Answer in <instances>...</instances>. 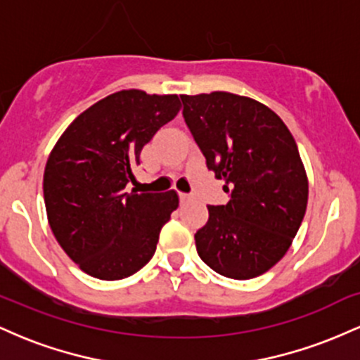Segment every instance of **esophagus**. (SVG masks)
Listing matches in <instances>:
<instances>
[{
  "label": "esophagus",
  "instance_id": "esophagus-1",
  "mask_svg": "<svg viewBox=\"0 0 360 360\" xmlns=\"http://www.w3.org/2000/svg\"><path fill=\"white\" fill-rule=\"evenodd\" d=\"M179 200L181 203H188L189 200H191V194H186V193H179Z\"/></svg>",
  "mask_w": 360,
  "mask_h": 360
}]
</instances>
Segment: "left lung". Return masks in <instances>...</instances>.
Returning <instances> with one entry per match:
<instances>
[{"label": "left lung", "instance_id": "8db88e82", "mask_svg": "<svg viewBox=\"0 0 360 360\" xmlns=\"http://www.w3.org/2000/svg\"><path fill=\"white\" fill-rule=\"evenodd\" d=\"M186 125L226 205L208 206L194 233L201 260L218 274L252 279L284 257L308 203V176L298 146L271 108L247 96L213 91L181 94Z\"/></svg>", "mask_w": 360, "mask_h": 360}]
</instances>
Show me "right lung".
Listing matches in <instances>:
<instances>
[{"mask_svg":"<svg viewBox=\"0 0 360 360\" xmlns=\"http://www.w3.org/2000/svg\"><path fill=\"white\" fill-rule=\"evenodd\" d=\"M179 110L177 94L123 89L82 111L53 146L44 172L49 225L86 274L123 279L154 255L179 198L174 189L137 194L125 188L143 146Z\"/></svg>","mask_w":360,"mask_h":360,"instance_id":"obj_1","label":"right lung"}]
</instances>
